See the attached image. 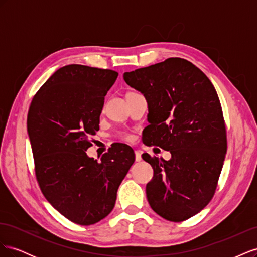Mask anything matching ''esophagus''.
<instances>
[{
  "label": "esophagus",
  "instance_id": "1",
  "mask_svg": "<svg viewBox=\"0 0 257 257\" xmlns=\"http://www.w3.org/2000/svg\"><path fill=\"white\" fill-rule=\"evenodd\" d=\"M135 160H136V162H141L143 160L141 151H135Z\"/></svg>",
  "mask_w": 257,
  "mask_h": 257
}]
</instances>
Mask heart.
Listing matches in <instances>:
<instances>
[{
    "mask_svg": "<svg viewBox=\"0 0 257 257\" xmlns=\"http://www.w3.org/2000/svg\"><path fill=\"white\" fill-rule=\"evenodd\" d=\"M124 139H125V141H127V142H132V141H133V136L125 135V136H124Z\"/></svg>",
    "mask_w": 257,
    "mask_h": 257,
    "instance_id": "heart-1",
    "label": "heart"
}]
</instances>
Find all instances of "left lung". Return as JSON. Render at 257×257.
<instances>
[{"label": "left lung", "mask_w": 257, "mask_h": 257, "mask_svg": "<svg viewBox=\"0 0 257 257\" xmlns=\"http://www.w3.org/2000/svg\"><path fill=\"white\" fill-rule=\"evenodd\" d=\"M148 103L146 144L169 151L165 161L143 154L153 168L147 198L154 212L173 222L188 220L214 195L227 150L219 96L190 61L169 58L123 74Z\"/></svg>", "instance_id": "left-lung-1"}]
</instances>
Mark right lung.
Returning <instances> with one entry per match:
<instances>
[{"instance_id":"right-lung-1","label":"right lung","mask_w":257,"mask_h":257,"mask_svg":"<svg viewBox=\"0 0 257 257\" xmlns=\"http://www.w3.org/2000/svg\"><path fill=\"white\" fill-rule=\"evenodd\" d=\"M116 77L111 69L63 66L42 85L29 108L38 184L50 205L76 224H94L111 212L119 185L135 161L125 144L111 147L100 161L85 152Z\"/></svg>"}]
</instances>
